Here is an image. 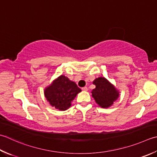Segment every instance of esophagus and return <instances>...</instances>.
Masks as SVG:
<instances>
[{"label": "esophagus", "instance_id": "esophagus-1", "mask_svg": "<svg viewBox=\"0 0 157 157\" xmlns=\"http://www.w3.org/2000/svg\"><path fill=\"white\" fill-rule=\"evenodd\" d=\"M82 89V90H84V91H87V90H88V88H87L86 86H85V87H83Z\"/></svg>", "mask_w": 157, "mask_h": 157}]
</instances>
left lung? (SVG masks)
<instances>
[{"label":"left lung","mask_w":157,"mask_h":157,"mask_svg":"<svg viewBox=\"0 0 157 157\" xmlns=\"http://www.w3.org/2000/svg\"><path fill=\"white\" fill-rule=\"evenodd\" d=\"M93 84L96 88L93 90L92 94L98 105L101 107L107 108L110 107L118 99V92L105 78L95 79Z\"/></svg>","instance_id":"obj_1"}]
</instances>
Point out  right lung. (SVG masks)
I'll return each instance as SVG.
<instances>
[{
    "label": "right lung",
    "instance_id": "right-lung-1",
    "mask_svg": "<svg viewBox=\"0 0 157 157\" xmlns=\"http://www.w3.org/2000/svg\"><path fill=\"white\" fill-rule=\"evenodd\" d=\"M81 89L68 78L60 75L45 90V96L52 106L60 110H66Z\"/></svg>",
    "mask_w": 157,
    "mask_h": 157
}]
</instances>
